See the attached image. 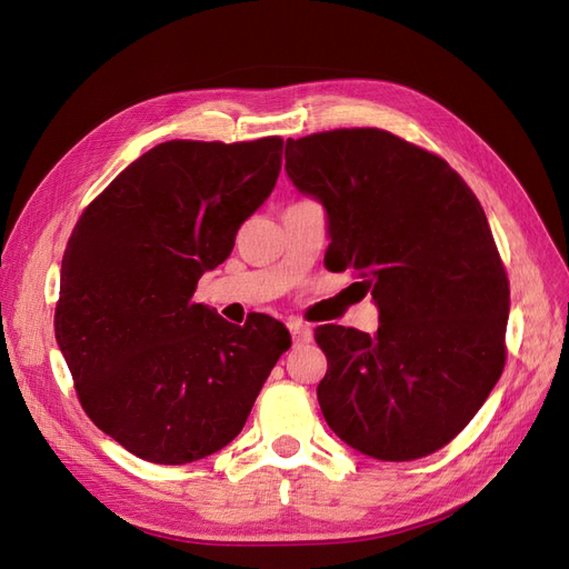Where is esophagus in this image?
I'll use <instances>...</instances> for the list:
<instances>
[{"label": "esophagus", "instance_id": "obj_1", "mask_svg": "<svg viewBox=\"0 0 569 569\" xmlns=\"http://www.w3.org/2000/svg\"><path fill=\"white\" fill-rule=\"evenodd\" d=\"M287 327H289V332H291V339H295V343H308V341L313 339L311 327H308V325L301 322V320H297V318H291V320L287 322Z\"/></svg>", "mask_w": 569, "mask_h": 569}]
</instances>
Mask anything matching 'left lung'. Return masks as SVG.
I'll use <instances>...</instances> for the list:
<instances>
[{"mask_svg": "<svg viewBox=\"0 0 569 569\" xmlns=\"http://www.w3.org/2000/svg\"><path fill=\"white\" fill-rule=\"evenodd\" d=\"M284 161L330 218L325 266L353 272L380 306L372 337L316 330L327 425L377 460L443 449L506 366L510 282L485 209L441 157L380 128L287 140Z\"/></svg>", "mask_w": 569, "mask_h": 569, "instance_id": "1", "label": "left lung"}]
</instances>
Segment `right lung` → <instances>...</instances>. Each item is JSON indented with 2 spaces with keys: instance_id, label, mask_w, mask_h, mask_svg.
<instances>
[{
  "instance_id": "right-lung-1",
  "label": "right lung",
  "mask_w": 569,
  "mask_h": 569,
  "mask_svg": "<svg viewBox=\"0 0 569 569\" xmlns=\"http://www.w3.org/2000/svg\"><path fill=\"white\" fill-rule=\"evenodd\" d=\"M284 140H170L132 161L68 237L54 332L78 401L137 458L184 465L228 446L291 347L258 313L244 327L194 303L197 282L282 168Z\"/></svg>"
}]
</instances>
